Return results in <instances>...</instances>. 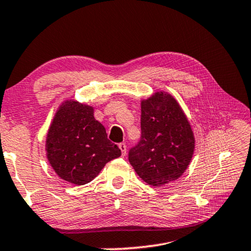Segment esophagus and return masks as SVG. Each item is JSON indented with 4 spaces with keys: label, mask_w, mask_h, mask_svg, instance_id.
<instances>
[{
    "label": "esophagus",
    "mask_w": 251,
    "mask_h": 251,
    "mask_svg": "<svg viewBox=\"0 0 251 251\" xmlns=\"http://www.w3.org/2000/svg\"><path fill=\"white\" fill-rule=\"evenodd\" d=\"M118 147H119V149H121V151H122V155H123V156H125V154H126V150H127V147H126V144H125V143H119V144H118Z\"/></svg>",
    "instance_id": "esophagus-1"
}]
</instances>
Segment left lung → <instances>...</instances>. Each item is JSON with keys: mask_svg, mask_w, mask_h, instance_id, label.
Wrapping results in <instances>:
<instances>
[{"mask_svg": "<svg viewBox=\"0 0 251 251\" xmlns=\"http://www.w3.org/2000/svg\"><path fill=\"white\" fill-rule=\"evenodd\" d=\"M141 141L128 161L143 181L161 186L177 180L194 152V135L176 99L157 91L141 102Z\"/></svg>", "mask_w": 251, "mask_h": 251, "instance_id": "obj_1", "label": "left lung"}]
</instances>
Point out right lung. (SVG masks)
<instances>
[{"label":"right lung","instance_id":"add662e5","mask_svg":"<svg viewBox=\"0 0 251 251\" xmlns=\"http://www.w3.org/2000/svg\"><path fill=\"white\" fill-rule=\"evenodd\" d=\"M47 157L62 180L83 185L96 177L121 150L107 138L94 117V107L66 100L59 107L47 134Z\"/></svg>","mask_w":251,"mask_h":251}]
</instances>
